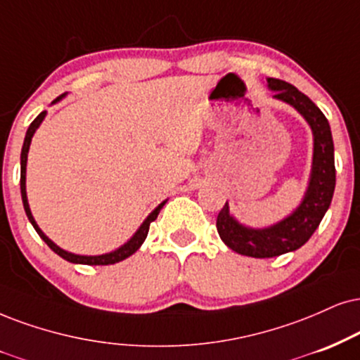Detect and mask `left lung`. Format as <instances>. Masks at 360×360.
<instances>
[{
    "label": "left lung",
    "mask_w": 360,
    "mask_h": 360,
    "mask_svg": "<svg viewBox=\"0 0 360 360\" xmlns=\"http://www.w3.org/2000/svg\"><path fill=\"white\" fill-rule=\"evenodd\" d=\"M267 85L274 91L275 100L294 106L312 128L314 155L309 187L302 202L283 220L265 229H252L230 215L229 203L220 210L217 217V230L225 245L237 254L255 259H270L302 247L329 210L335 188L334 141L327 118L309 96L290 83L267 78Z\"/></svg>",
    "instance_id": "left-lung-1"
}]
</instances>
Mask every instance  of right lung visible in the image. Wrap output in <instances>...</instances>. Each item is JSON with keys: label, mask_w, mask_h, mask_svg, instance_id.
<instances>
[{"label": "right lung", "mask_w": 360, "mask_h": 360, "mask_svg": "<svg viewBox=\"0 0 360 360\" xmlns=\"http://www.w3.org/2000/svg\"><path fill=\"white\" fill-rule=\"evenodd\" d=\"M65 95H60L56 100H53V103H56V101H60L63 98ZM46 117V112H41L38 115L37 118L31 122V125L28 127V131H26V136H25V143H23V148H21V179H20V187H21V198H23V207H25V212H26V217H28V220L31 221V225H33L34 230H37L39 237L43 238L44 243H46L48 247L51 248L55 254H58L61 257V259L72 262V264H83V265H112V264H117V262H122L128 259V257L135 254L136 250L141 247V243L145 242L146 235H148V229H150V224L157 219L160 210H162L163 205H165V202H162L160 205L155 208V210L150 214L146 219L143 220V224L140 225V229L136 230L135 235L128 240L127 243H123L122 247L117 248V250L113 252H108V254H103V255H77V254H72V252H66L63 250L61 247H58L55 242L50 240V238L46 237L41 232V229L38 227V224L34 221L33 215H31V210H30V205H28V197H26V160H28V152H30V143H31V139H33L34 131H37V128L41 125V122Z\"/></svg>", "instance_id": "add662e5"}]
</instances>
